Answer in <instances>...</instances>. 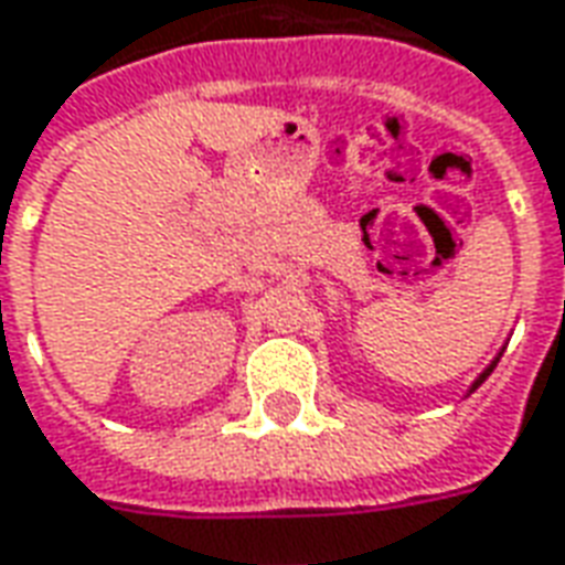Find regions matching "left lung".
Listing matches in <instances>:
<instances>
[{"label":"left lung","instance_id":"obj_1","mask_svg":"<svg viewBox=\"0 0 565 565\" xmlns=\"http://www.w3.org/2000/svg\"><path fill=\"white\" fill-rule=\"evenodd\" d=\"M492 366H495V361H492ZM492 366H489V370H487V373H483V376L477 379V382H475V388H477V385H480V382H483V379H487V376H489V373H492Z\"/></svg>","mask_w":565,"mask_h":565}]
</instances>
